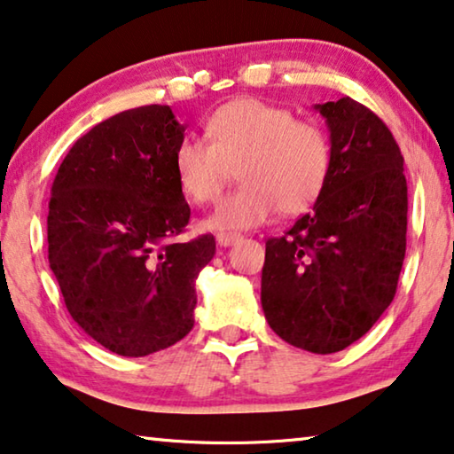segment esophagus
Returning a JSON list of instances; mask_svg holds the SVG:
<instances>
[{"label":"esophagus","mask_w":454,"mask_h":454,"mask_svg":"<svg viewBox=\"0 0 454 454\" xmlns=\"http://www.w3.org/2000/svg\"><path fill=\"white\" fill-rule=\"evenodd\" d=\"M215 240H218L220 247H232L234 242L242 240V234H239V232H220L218 236H215Z\"/></svg>","instance_id":"34e87169"}]
</instances>
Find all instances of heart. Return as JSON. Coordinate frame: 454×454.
I'll use <instances>...</instances> for the list:
<instances>
[{
    "instance_id": "b5f03b06",
    "label": "heart",
    "mask_w": 454,
    "mask_h": 454,
    "mask_svg": "<svg viewBox=\"0 0 454 454\" xmlns=\"http://www.w3.org/2000/svg\"><path fill=\"white\" fill-rule=\"evenodd\" d=\"M207 142L184 140L173 154L177 184L195 204H214L239 171L242 185L206 220L214 230L253 228L281 215H297L320 198L333 148L328 134L287 107L240 98L209 114Z\"/></svg>"
}]
</instances>
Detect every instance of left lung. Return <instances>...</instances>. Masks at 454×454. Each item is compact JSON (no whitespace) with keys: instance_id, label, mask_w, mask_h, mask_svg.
<instances>
[{"instance_id":"1","label":"left lung","mask_w":454,"mask_h":454,"mask_svg":"<svg viewBox=\"0 0 454 454\" xmlns=\"http://www.w3.org/2000/svg\"><path fill=\"white\" fill-rule=\"evenodd\" d=\"M333 165L314 209L269 239L262 312L277 336L330 355L367 334L394 301L405 256L408 184L385 121L350 98L316 106Z\"/></svg>"}]
</instances>
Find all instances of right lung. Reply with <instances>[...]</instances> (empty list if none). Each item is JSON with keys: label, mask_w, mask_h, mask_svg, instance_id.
<instances>
[{"label": "right lung", "mask_w": 454, "mask_h": 454, "mask_svg": "<svg viewBox=\"0 0 454 454\" xmlns=\"http://www.w3.org/2000/svg\"><path fill=\"white\" fill-rule=\"evenodd\" d=\"M185 126L168 106L99 121L60 162L49 201V262L73 320L112 353L146 356L193 328L195 279L215 239L189 224L173 154Z\"/></svg>", "instance_id": "right-lung-1"}]
</instances>
